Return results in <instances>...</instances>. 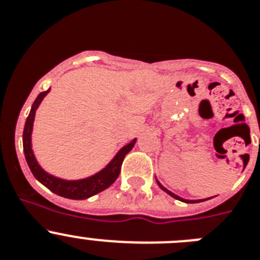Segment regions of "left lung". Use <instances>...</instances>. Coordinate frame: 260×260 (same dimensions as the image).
<instances>
[{
  "label": "left lung",
  "instance_id": "left-lung-1",
  "mask_svg": "<svg viewBox=\"0 0 260 260\" xmlns=\"http://www.w3.org/2000/svg\"><path fill=\"white\" fill-rule=\"evenodd\" d=\"M156 182H157L158 187H160V189H161V190H164V191L167 192V194H169V195H171V197H173L174 199H178V201H181V202H185V203H199V202H204V201H207V199H211V198H207V199H195V201H192V199H183V198H181V197H178V195L173 194V192H172V191H169V190H168V189H165L164 186H162L161 183L158 182L157 178H156Z\"/></svg>",
  "mask_w": 260,
  "mask_h": 260
}]
</instances>
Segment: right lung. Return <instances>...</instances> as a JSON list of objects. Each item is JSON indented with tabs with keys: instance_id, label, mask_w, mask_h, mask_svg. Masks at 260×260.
I'll use <instances>...</instances> for the list:
<instances>
[{
	"instance_id": "add662e5",
	"label": "right lung",
	"mask_w": 260,
	"mask_h": 260,
	"mask_svg": "<svg viewBox=\"0 0 260 260\" xmlns=\"http://www.w3.org/2000/svg\"><path fill=\"white\" fill-rule=\"evenodd\" d=\"M49 91L50 88H48L44 92L39 93V96L36 98L34 104H32L29 114L26 119V125H24V130H23V151H24L27 164H28L29 169H31L32 174L35 176L36 180L40 183H43L45 187H48L54 194L68 199H77V201L87 199L89 197H92V195L98 194V192L103 191V190L108 189L117 180V177H118L119 172H121V165H122L123 158L132 151L137 139H133L130 143L125 144L114 155V157L103 168L102 171H99L98 173L92 174V176L86 177V178L63 180V178H59V177L48 173L39 164V161L35 157V153H34V150H32V130H34V121H35L36 110H38L41 102L44 100L45 96L49 93Z\"/></svg>"
}]
</instances>
